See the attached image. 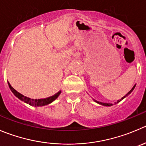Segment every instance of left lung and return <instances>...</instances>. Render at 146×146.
Here are the masks:
<instances>
[{"label": "left lung", "mask_w": 146, "mask_h": 146, "mask_svg": "<svg viewBox=\"0 0 146 146\" xmlns=\"http://www.w3.org/2000/svg\"><path fill=\"white\" fill-rule=\"evenodd\" d=\"M135 86H133V88L132 89H131V90H130V91L129 92H128V93H127V94L126 95H125V96H123V97L122 98H121V100H123V98H125V97H126V96H128V95H129L130 94V93H131V92H132L133 91V89L134 88H135ZM121 100H118V101H117V103H118V102H120V101H121ZM94 100V101H96V103H98V104H100V105H103V106H113V104H112V103H101V102H99V101H97V100Z\"/></svg>", "instance_id": "left-lung-1"}]
</instances>
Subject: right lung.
Masks as SVG:
<instances>
[{"label": "right lung", "mask_w": 146, "mask_h": 146, "mask_svg": "<svg viewBox=\"0 0 146 146\" xmlns=\"http://www.w3.org/2000/svg\"><path fill=\"white\" fill-rule=\"evenodd\" d=\"M8 86H9L10 89H11V91L13 92V94L15 95L18 98H19L20 100L25 102V103H28V104H29L30 106H35V107H37V106H46V105H48L49 103H52L53 100H56V99L58 97L59 95L60 94V93H61V91L60 90V91L58 92L57 93L53 95V96H50V97L46 98H43V99H35V100H34V99H31L28 97H25V96H24L23 95L18 93V91H16V90H15V89L11 86V84H10L9 83H8Z\"/></svg>", "instance_id": "obj_1"}]
</instances>
